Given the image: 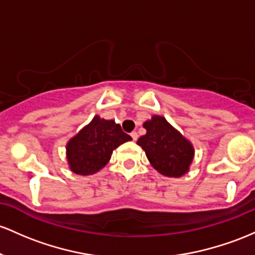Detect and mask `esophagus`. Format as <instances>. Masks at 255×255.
I'll list each match as a JSON object with an SVG mask.
<instances>
[{"label": "esophagus", "instance_id": "34e87169", "mask_svg": "<svg viewBox=\"0 0 255 255\" xmlns=\"http://www.w3.org/2000/svg\"><path fill=\"white\" fill-rule=\"evenodd\" d=\"M130 136H132L133 140L135 141L136 139H138V133H136V132H132V133H130Z\"/></svg>", "mask_w": 255, "mask_h": 255}]
</instances>
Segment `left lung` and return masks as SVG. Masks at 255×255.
<instances>
[{"label":"left lung","instance_id":"obj_1","mask_svg":"<svg viewBox=\"0 0 255 255\" xmlns=\"http://www.w3.org/2000/svg\"><path fill=\"white\" fill-rule=\"evenodd\" d=\"M146 134L139 138L146 157L156 170L167 177L179 178L189 170L194 149L164 117L153 116L144 123Z\"/></svg>","mask_w":255,"mask_h":255}]
</instances>
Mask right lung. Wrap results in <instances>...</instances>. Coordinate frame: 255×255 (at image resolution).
<instances>
[{
	"instance_id": "add662e5",
	"label": "right lung",
	"mask_w": 255,
	"mask_h": 255,
	"mask_svg": "<svg viewBox=\"0 0 255 255\" xmlns=\"http://www.w3.org/2000/svg\"><path fill=\"white\" fill-rule=\"evenodd\" d=\"M129 140L121 126L96 116L66 145L70 168L80 175L94 174L110 161L116 147Z\"/></svg>"
}]
</instances>
